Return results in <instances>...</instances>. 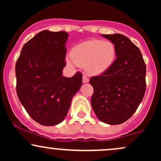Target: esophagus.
<instances>
[{
    "mask_svg": "<svg viewBox=\"0 0 161 161\" xmlns=\"http://www.w3.org/2000/svg\"><path fill=\"white\" fill-rule=\"evenodd\" d=\"M88 81H89V79H88V77H87V75H83L82 82L83 83H87V82H88Z\"/></svg>",
    "mask_w": 161,
    "mask_h": 161,
    "instance_id": "obj_1",
    "label": "esophagus"
}]
</instances>
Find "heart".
<instances>
[{"label":"heart","instance_id":"heart-1","mask_svg":"<svg viewBox=\"0 0 161 161\" xmlns=\"http://www.w3.org/2000/svg\"><path fill=\"white\" fill-rule=\"evenodd\" d=\"M72 60L67 59V64L86 66L88 73L98 75L110 69L116 57V47L110 41L88 40L79 44L72 50Z\"/></svg>","mask_w":161,"mask_h":161}]
</instances>
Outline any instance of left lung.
Masks as SVG:
<instances>
[{
	"label": "left lung",
	"instance_id": "8db88e82",
	"mask_svg": "<svg viewBox=\"0 0 161 161\" xmlns=\"http://www.w3.org/2000/svg\"><path fill=\"white\" fill-rule=\"evenodd\" d=\"M101 36L115 44L116 59L110 69L90 79L94 88L92 107L103 123L121 124L133 115L143 99L146 66L140 50L127 37Z\"/></svg>",
	"mask_w": 161,
	"mask_h": 161
}]
</instances>
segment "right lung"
<instances>
[{"label":"right lung","mask_w":161,"mask_h":161,"mask_svg":"<svg viewBox=\"0 0 161 161\" xmlns=\"http://www.w3.org/2000/svg\"><path fill=\"white\" fill-rule=\"evenodd\" d=\"M67 32L44 30L24 45L16 64V92L29 115L41 125H56L65 119L82 73L63 76Z\"/></svg>","instance_id":"1"}]
</instances>
